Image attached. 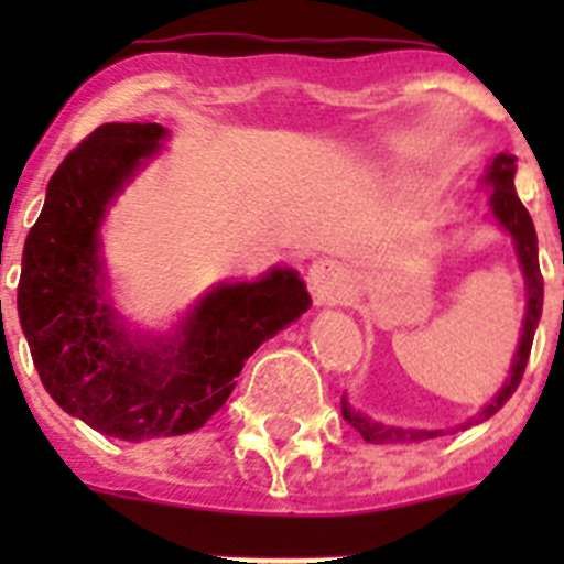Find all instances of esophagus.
Segmentation results:
<instances>
[{
	"mask_svg": "<svg viewBox=\"0 0 564 564\" xmlns=\"http://www.w3.org/2000/svg\"><path fill=\"white\" fill-rule=\"evenodd\" d=\"M341 265H338L336 259H316L311 265V271H307V285H311L313 296H316V302H325V299H330L333 293L338 291V285H341Z\"/></svg>",
	"mask_w": 564,
	"mask_h": 564,
	"instance_id": "obj_1",
	"label": "esophagus"
}]
</instances>
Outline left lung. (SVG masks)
<instances>
[{
  "mask_svg": "<svg viewBox=\"0 0 564 564\" xmlns=\"http://www.w3.org/2000/svg\"><path fill=\"white\" fill-rule=\"evenodd\" d=\"M514 154H497L495 163L488 166L486 183L488 186H495L491 192V214H495V220L511 234L517 246V259H520L522 276H525V325H522V336H520V347H517V356L511 361V376L508 381L502 383V390L491 398V403L482 406V412L477 417H471L468 423H463L460 430L471 426V423H480L486 417L495 415L500 410L502 403L508 398L514 395L517 387L522 381V372H525L528 356H531V344H534V330L540 325L542 316V273H540V259H536V231L534 223H531V214L528 208L522 206L520 197L514 192ZM341 415L344 421L350 423L352 430L364 437L367 443H415V441H430V437L446 435L443 430H406V426H387V423H376L370 421L367 415L356 412L350 403L341 398Z\"/></svg>",
  "mask_w": 564,
  "mask_h": 564,
  "instance_id": "obj_1",
  "label": "left lung"
}]
</instances>
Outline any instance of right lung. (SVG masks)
<instances>
[{"label":"right lung","instance_id":"right-lung-1","mask_svg":"<svg viewBox=\"0 0 564 564\" xmlns=\"http://www.w3.org/2000/svg\"><path fill=\"white\" fill-rule=\"evenodd\" d=\"M161 123H104L62 161L24 239L19 322L50 398L121 441L200 430L237 387L259 344L311 307L305 282L273 268L257 282L214 288L177 336L141 341L104 296V212L158 154Z\"/></svg>","mask_w":564,"mask_h":564}]
</instances>
